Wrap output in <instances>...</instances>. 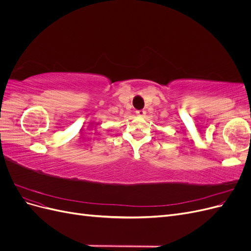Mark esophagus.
<instances>
[{"instance_id":"1","label":"esophagus","mask_w":251,"mask_h":251,"mask_svg":"<svg viewBox=\"0 0 251 251\" xmlns=\"http://www.w3.org/2000/svg\"><path fill=\"white\" fill-rule=\"evenodd\" d=\"M136 115H137V116H140V117H142V116L146 115V111H143V110L136 111Z\"/></svg>"}]
</instances>
